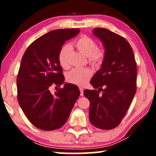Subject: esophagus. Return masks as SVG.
<instances>
[{
	"label": "esophagus",
	"instance_id": "obj_1",
	"mask_svg": "<svg viewBox=\"0 0 156 156\" xmlns=\"http://www.w3.org/2000/svg\"><path fill=\"white\" fill-rule=\"evenodd\" d=\"M80 95L81 96L84 95V89H83V87H80Z\"/></svg>",
	"mask_w": 156,
	"mask_h": 156
}]
</instances>
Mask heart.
<instances>
[{
	"label": "heart",
	"instance_id": "1",
	"mask_svg": "<svg viewBox=\"0 0 156 156\" xmlns=\"http://www.w3.org/2000/svg\"><path fill=\"white\" fill-rule=\"evenodd\" d=\"M74 46L77 50L88 57L89 63L94 67H99L103 63L105 58V52L103 49L98 48L97 44L94 40L82 36L74 42ZM71 48L68 44L63 45L58 53V60L63 68L69 67V54ZM92 75V72L89 68L74 69L67 75V80L71 84L84 86L89 82Z\"/></svg>",
	"mask_w": 156,
	"mask_h": 156
}]
</instances>
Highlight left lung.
Segmentation results:
<instances>
[{"instance_id":"1","label":"left lung","mask_w":156,"mask_h":156,"mask_svg":"<svg viewBox=\"0 0 156 156\" xmlns=\"http://www.w3.org/2000/svg\"><path fill=\"white\" fill-rule=\"evenodd\" d=\"M93 34L103 42L105 58L90 82L95 89H86L84 94L90 102L91 124L110 130L120 124L133 99L137 67L133 50L124 37L100 27L94 29Z\"/></svg>"}]
</instances>
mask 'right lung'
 <instances>
[{"label":"right lung","instance_id":"obj_1","mask_svg":"<svg viewBox=\"0 0 156 156\" xmlns=\"http://www.w3.org/2000/svg\"><path fill=\"white\" fill-rule=\"evenodd\" d=\"M80 32L77 28L51 31L32 42L23 56L17 77L18 101L32 124L43 131L62 126L80 95L76 85L67 83L54 94L50 90L65 81L59 50Z\"/></svg>","mask_w":156,"mask_h":156}]
</instances>
